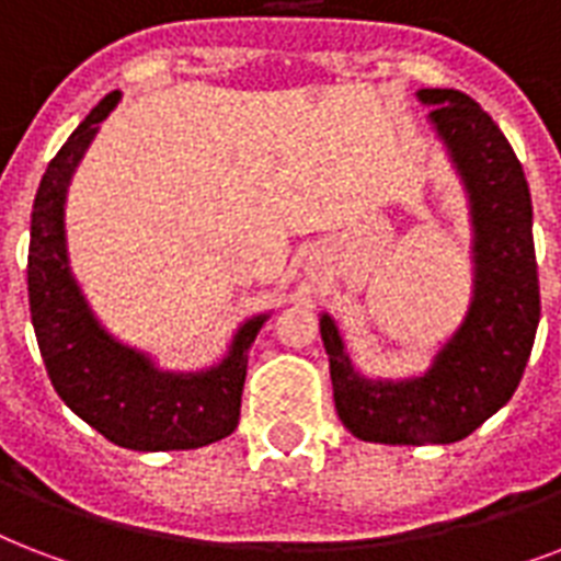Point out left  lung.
<instances>
[{
  "mask_svg": "<svg viewBox=\"0 0 561 561\" xmlns=\"http://www.w3.org/2000/svg\"><path fill=\"white\" fill-rule=\"evenodd\" d=\"M427 122L460 174L471 215V302L457 332L413 378L381 381L352 367L337 325L320 317L334 408L364 443L448 445L513 399L539 329L533 203L524 169L478 101L460 90H419Z\"/></svg>",
  "mask_w": 561,
  "mask_h": 561,
  "instance_id": "1",
  "label": "left lung"
}]
</instances>
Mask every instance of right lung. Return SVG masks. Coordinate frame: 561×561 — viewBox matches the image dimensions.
Instances as JSON below:
<instances>
[{"label": "right lung", "instance_id": "1", "mask_svg": "<svg viewBox=\"0 0 561 561\" xmlns=\"http://www.w3.org/2000/svg\"><path fill=\"white\" fill-rule=\"evenodd\" d=\"M118 99L116 90L92 107L39 180L28 244L31 323L57 396L87 425L134 451H188L236 431L247 352L267 314L238 325L220 364L201 373H165L151 355L118 343L92 314L66 253V192Z\"/></svg>", "mask_w": 561, "mask_h": 561}]
</instances>
